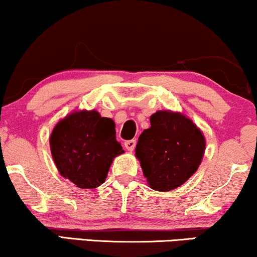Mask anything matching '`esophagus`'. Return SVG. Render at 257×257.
I'll list each match as a JSON object with an SVG mask.
<instances>
[{"instance_id": "obj_1", "label": "esophagus", "mask_w": 257, "mask_h": 257, "mask_svg": "<svg viewBox=\"0 0 257 257\" xmlns=\"http://www.w3.org/2000/svg\"><path fill=\"white\" fill-rule=\"evenodd\" d=\"M135 145H136V140H128V141H125V142H124L125 148L128 149L129 152H133V151H134Z\"/></svg>"}]
</instances>
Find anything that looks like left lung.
I'll use <instances>...</instances> for the list:
<instances>
[{
	"mask_svg": "<svg viewBox=\"0 0 257 257\" xmlns=\"http://www.w3.org/2000/svg\"><path fill=\"white\" fill-rule=\"evenodd\" d=\"M205 152L200 129L180 112L161 110L151 116V126L140 135L135 155L148 185L172 191L190 179Z\"/></svg>",
	"mask_w": 257,
	"mask_h": 257,
	"instance_id": "1",
	"label": "left lung"
}]
</instances>
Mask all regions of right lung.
Listing matches in <instances>:
<instances>
[{
	"label": "right lung",
	"instance_id": "1",
	"mask_svg": "<svg viewBox=\"0 0 257 257\" xmlns=\"http://www.w3.org/2000/svg\"><path fill=\"white\" fill-rule=\"evenodd\" d=\"M50 146L59 173L79 188L104 183L112 160L124 152L116 141L115 123L96 110L74 111L58 122Z\"/></svg>",
	"mask_w": 257,
	"mask_h": 257
}]
</instances>
